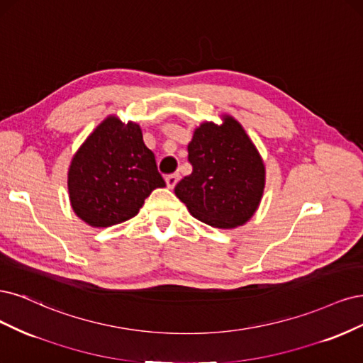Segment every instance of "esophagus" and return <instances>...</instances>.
Wrapping results in <instances>:
<instances>
[{"instance_id":"esophagus-1","label":"esophagus","mask_w":363,"mask_h":363,"mask_svg":"<svg viewBox=\"0 0 363 363\" xmlns=\"http://www.w3.org/2000/svg\"><path fill=\"white\" fill-rule=\"evenodd\" d=\"M178 181H179V174L178 173L167 174V177H166V184H167L169 189H173V186L178 184Z\"/></svg>"}]
</instances>
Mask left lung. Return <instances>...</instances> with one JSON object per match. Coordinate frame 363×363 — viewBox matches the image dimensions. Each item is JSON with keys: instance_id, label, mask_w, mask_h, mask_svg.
<instances>
[{"instance_id": "left-lung-1", "label": "left lung", "mask_w": 363, "mask_h": 363, "mask_svg": "<svg viewBox=\"0 0 363 363\" xmlns=\"http://www.w3.org/2000/svg\"><path fill=\"white\" fill-rule=\"evenodd\" d=\"M191 174L174 186V194L203 223L230 229L241 226L258 208L264 162L242 126L226 116L223 123L205 122L189 145Z\"/></svg>"}]
</instances>
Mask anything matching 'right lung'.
<instances>
[{
	"instance_id": "add662e5",
	"label": "right lung",
	"mask_w": 363,
	"mask_h": 363,
	"mask_svg": "<svg viewBox=\"0 0 363 363\" xmlns=\"http://www.w3.org/2000/svg\"><path fill=\"white\" fill-rule=\"evenodd\" d=\"M67 186L77 216L90 226L107 228L137 216L150 191L166 182L140 126L111 116L75 154Z\"/></svg>"
}]
</instances>
